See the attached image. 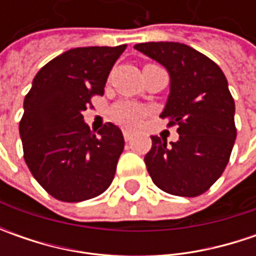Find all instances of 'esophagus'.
<instances>
[{
  "label": "esophagus",
  "instance_id": "34e87169",
  "mask_svg": "<svg viewBox=\"0 0 256 256\" xmlns=\"http://www.w3.org/2000/svg\"><path fill=\"white\" fill-rule=\"evenodd\" d=\"M124 140L126 141V142H130L131 140H132V132L130 131V130H124Z\"/></svg>",
  "mask_w": 256,
  "mask_h": 256
}]
</instances>
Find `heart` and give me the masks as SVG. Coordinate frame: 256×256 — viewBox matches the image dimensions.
<instances>
[{
  "instance_id": "obj_1",
  "label": "heart",
  "mask_w": 256,
  "mask_h": 256,
  "mask_svg": "<svg viewBox=\"0 0 256 256\" xmlns=\"http://www.w3.org/2000/svg\"><path fill=\"white\" fill-rule=\"evenodd\" d=\"M146 114V110L135 102H121L114 108L116 121L125 125H135Z\"/></svg>"
}]
</instances>
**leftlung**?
<instances>
[{
  "label": "left lung",
  "mask_w": 256,
  "mask_h": 256,
  "mask_svg": "<svg viewBox=\"0 0 256 256\" xmlns=\"http://www.w3.org/2000/svg\"><path fill=\"white\" fill-rule=\"evenodd\" d=\"M166 68L171 85L161 118L178 125L180 140L152 135L144 161L154 184L171 195L198 196L230 161L236 138L235 102L222 70L206 55L180 42L134 46Z\"/></svg>",
  "instance_id": "obj_1"
}]
</instances>
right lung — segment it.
I'll use <instances>...</instances> for the list:
<instances>
[{
	"mask_svg": "<svg viewBox=\"0 0 256 256\" xmlns=\"http://www.w3.org/2000/svg\"><path fill=\"white\" fill-rule=\"evenodd\" d=\"M126 45L72 48L44 65L25 95L20 122L24 160L38 184L64 202L91 200L108 190L124 151L121 130L106 122L95 135L84 122L92 95Z\"/></svg>",
	"mask_w": 256,
	"mask_h": 256,
	"instance_id": "right-lung-1",
	"label": "right lung"
}]
</instances>
